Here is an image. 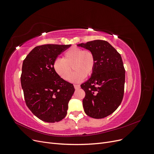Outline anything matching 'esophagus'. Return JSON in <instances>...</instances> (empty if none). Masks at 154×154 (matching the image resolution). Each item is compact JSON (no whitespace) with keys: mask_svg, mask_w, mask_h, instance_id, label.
<instances>
[{"mask_svg":"<svg viewBox=\"0 0 154 154\" xmlns=\"http://www.w3.org/2000/svg\"><path fill=\"white\" fill-rule=\"evenodd\" d=\"M74 87L75 89H78V88H80V86L79 85H74Z\"/></svg>","mask_w":154,"mask_h":154,"instance_id":"34e87169","label":"esophagus"}]
</instances>
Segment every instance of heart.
<instances>
[{
	"mask_svg": "<svg viewBox=\"0 0 154 154\" xmlns=\"http://www.w3.org/2000/svg\"><path fill=\"white\" fill-rule=\"evenodd\" d=\"M71 66L75 71L70 78L74 83H79L89 77L94 72L96 57L92 51L78 47H72L63 56V59H56L53 63L55 72L64 80H68L72 73Z\"/></svg>",
	"mask_w": 154,
	"mask_h": 154,
	"instance_id": "heart-1",
	"label": "heart"
}]
</instances>
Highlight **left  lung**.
<instances>
[{
	"label": "left lung",
	"instance_id": "left-lung-1",
	"mask_svg": "<svg viewBox=\"0 0 154 154\" xmlns=\"http://www.w3.org/2000/svg\"><path fill=\"white\" fill-rule=\"evenodd\" d=\"M78 46L91 50L96 57L94 72L81 85L85 92L84 111L92 118H104L118 108L123 98L125 69L122 57L105 40H96Z\"/></svg>",
	"mask_w": 154,
	"mask_h": 154
}]
</instances>
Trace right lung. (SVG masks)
<instances>
[{
  "label": "right lung",
  "mask_w": 154,
  "mask_h": 154,
  "mask_svg": "<svg viewBox=\"0 0 154 154\" xmlns=\"http://www.w3.org/2000/svg\"><path fill=\"white\" fill-rule=\"evenodd\" d=\"M71 45L36 46L23 62L20 82L26 104L43 122H58L67 115L74 88L55 72L53 63Z\"/></svg>",
  "instance_id": "right-lung-1"
}]
</instances>
